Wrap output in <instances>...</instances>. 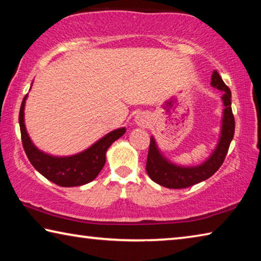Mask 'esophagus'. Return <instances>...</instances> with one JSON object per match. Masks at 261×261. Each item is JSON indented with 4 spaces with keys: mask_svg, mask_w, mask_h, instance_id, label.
Returning <instances> with one entry per match:
<instances>
[{
    "mask_svg": "<svg viewBox=\"0 0 261 261\" xmlns=\"http://www.w3.org/2000/svg\"><path fill=\"white\" fill-rule=\"evenodd\" d=\"M136 123L140 126H147L148 125V117L145 114H139L136 116Z\"/></svg>",
    "mask_w": 261,
    "mask_h": 261,
    "instance_id": "esophagus-1",
    "label": "esophagus"
}]
</instances>
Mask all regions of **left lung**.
I'll return each mask as SVG.
<instances>
[{"label": "left lung", "mask_w": 261, "mask_h": 261, "mask_svg": "<svg viewBox=\"0 0 261 261\" xmlns=\"http://www.w3.org/2000/svg\"><path fill=\"white\" fill-rule=\"evenodd\" d=\"M211 86L223 91L222 121L219 141L211 155L197 166H180L167 159L159 148L156 140L151 137L148 155L146 161V171L153 182L168 189H184L198 184L210 178L218 171L226 158L229 146L235 134V118L231 110V92L223 83L218 71H213L211 78Z\"/></svg>", "instance_id": "obj_1"}]
</instances>
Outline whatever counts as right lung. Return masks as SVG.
Here are the masks:
<instances>
[{"label": "right lung", "mask_w": 261, "mask_h": 261, "mask_svg": "<svg viewBox=\"0 0 261 261\" xmlns=\"http://www.w3.org/2000/svg\"><path fill=\"white\" fill-rule=\"evenodd\" d=\"M28 94L24 96L19 110V126L24 151L30 162L42 176L60 187L71 188L93 180L106 163V153L115 140L125 134V127L110 131L81 153L69 156H55L39 149L26 131L24 110Z\"/></svg>", "instance_id": "right-lung-1"}]
</instances>
